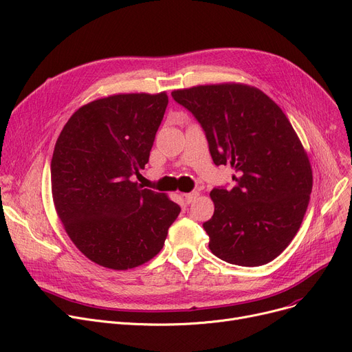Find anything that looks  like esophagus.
<instances>
[{"instance_id": "obj_1", "label": "esophagus", "mask_w": 352, "mask_h": 352, "mask_svg": "<svg viewBox=\"0 0 352 352\" xmlns=\"http://www.w3.org/2000/svg\"><path fill=\"white\" fill-rule=\"evenodd\" d=\"M198 197H199V192H198V191H192V192H188V194L184 195V198H186L187 204H191V202L195 201Z\"/></svg>"}]
</instances>
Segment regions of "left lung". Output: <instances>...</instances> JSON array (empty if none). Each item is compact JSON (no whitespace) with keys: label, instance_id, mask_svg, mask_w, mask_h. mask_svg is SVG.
<instances>
[{"label":"left lung","instance_id":"obj_1","mask_svg":"<svg viewBox=\"0 0 352 352\" xmlns=\"http://www.w3.org/2000/svg\"><path fill=\"white\" fill-rule=\"evenodd\" d=\"M174 100L204 128L215 165H231L232 190L210 194V250L230 264L264 265L298 232L312 191V168L291 122L261 89L223 82L174 89Z\"/></svg>","mask_w":352,"mask_h":352}]
</instances>
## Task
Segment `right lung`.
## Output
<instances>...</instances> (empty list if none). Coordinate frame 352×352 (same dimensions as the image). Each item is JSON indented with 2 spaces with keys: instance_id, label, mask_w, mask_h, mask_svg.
I'll return each instance as SVG.
<instances>
[{
  "instance_id": "right-lung-1",
  "label": "right lung",
  "mask_w": 352,
  "mask_h": 352,
  "mask_svg": "<svg viewBox=\"0 0 352 352\" xmlns=\"http://www.w3.org/2000/svg\"><path fill=\"white\" fill-rule=\"evenodd\" d=\"M166 92L114 94L74 113L55 142L51 191L69 239L88 260L125 271L164 247L181 208L134 175L150 158Z\"/></svg>"
}]
</instances>
